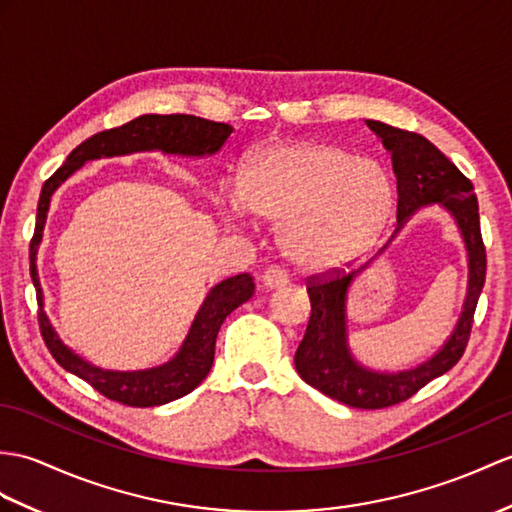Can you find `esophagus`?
Masks as SVG:
<instances>
[{"label":"esophagus","instance_id":"obj_1","mask_svg":"<svg viewBox=\"0 0 512 512\" xmlns=\"http://www.w3.org/2000/svg\"><path fill=\"white\" fill-rule=\"evenodd\" d=\"M288 281H290L288 270H283L281 266H270L264 270V275H261V285H264L266 290L281 288V285H285Z\"/></svg>","mask_w":512,"mask_h":512}]
</instances>
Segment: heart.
Here are the masks:
<instances>
[{
    "label": "heart",
    "mask_w": 512,
    "mask_h": 512,
    "mask_svg": "<svg viewBox=\"0 0 512 512\" xmlns=\"http://www.w3.org/2000/svg\"><path fill=\"white\" fill-rule=\"evenodd\" d=\"M235 218L248 211L279 222V244L294 266L331 270L358 257L382 231L392 183L377 161L331 141L277 139L251 150L240 183L222 189Z\"/></svg>",
    "instance_id": "b5f03b06"
}]
</instances>
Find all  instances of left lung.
I'll list each match as a JSON object with an SVG mask.
<instances>
[{"mask_svg": "<svg viewBox=\"0 0 512 512\" xmlns=\"http://www.w3.org/2000/svg\"><path fill=\"white\" fill-rule=\"evenodd\" d=\"M368 128L382 137L392 154V170L397 176V222L399 227L414 211L432 202L456 218L469 253V292L454 334L432 360L397 375L366 371L355 364L344 334V296L353 279L344 270L331 268L305 279L312 314L305 336L294 353V364L305 384L336 399L344 406L360 410H382L408 401L412 395L447 373L462 358L473 327V314L486 279V248L480 231L478 198L473 183L462 174L432 141L412 130H401L375 120Z\"/></svg>", "mask_w": 512, "mask_h": 512, "instance_id": "obj_1", "label": "left lung"}]
</instances>
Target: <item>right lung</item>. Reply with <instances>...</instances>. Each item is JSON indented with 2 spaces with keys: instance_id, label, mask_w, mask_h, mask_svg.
I'll return each mask as SVG.
<instances>
[{
  "instance_id": "1",
  "label": "right lung",
  "mask_w": 512,
  "mask_h": 512,
  "mask_svg": "<svg viewBox=\"0 0 512 512\" xmlns=\"http://www.w3.org/2000/svg\"><path fill=\"white\" fill-rule=\"evenodd\" d=\"M233 133V126L222 122H211L205 117L174 113V115H141L137 120L124 126L102 130V133L89 137L87 141L69 154L67 161L58 168L47 181L43 183L39 207H37V224H34V235L30 240V277L34 288H37V301L41 305V283L37 275V246L41 242L43 224L50 207V198L54 189L61 185L69 174H74L82 163L100 157H115V154H128L137 150H152L159 148L172 154H192V157H202V154L218 152ZM255 292L253 277L244 275L231 277L218 283L209 292L202 303L200 312L192 329H189L187 340L183 342L181 351L174 360L159 368L137 373H113L102 371L80 360L78 355L71 353L65 344L58 340L54 329L47 320L45 312L39 310V329L45 347L50 349L52 358L61 364L65 371L78 375L80 379L104 395L106 399L122 403L130 408H152L163 406L178 397L192 392L202 379L207 377L209 368L216 355V338L220 325L224 323L235 307H240L251 299Z\"/></svg>"
}]
</instances>
